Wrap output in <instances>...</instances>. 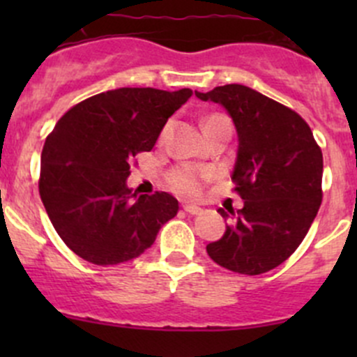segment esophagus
Segmentation results:
<instances>
[{"instance_id":"1","label":"esophagus","mask_w":357,"mask_h":357,"mask_svg":"<svg viewBox=\"0 0 357 357\" xmlns=\"http://www.w3.org/2000/svg\"><path fill=\"white\" fill-rule=\"evenodd\" d=\"M183 208H185V212H188V214H192V215L202 214V208L197 207V205H185Z\"/></svg>"}]
</instances>
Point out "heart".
I'll return each mask as SVG.
<instances>
[{
    "label": "heart",
    "mask_w": 357,
    "mask_h": 357,
    "mask_svg": "<svg viewBox=\"0 0 357 357\" xmlns=\"http://www.w3.org/2000/svg\"><path fill=\"white\" fill-rule=\"evenodd\" d=\"M214 119H225L221 115H211L204 121H214ZM212 178V172L207 171V169H199L192 167V165H183V167L174 169V171L169 174L167 181L169 186H171L172 192H176L178 195L186 197V199H195L202 193V188H204V183L208 181Z\"/></svg>",
    "instance_id": "obj_1"
}]
</instances>
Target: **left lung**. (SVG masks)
I'll list each match as a JSON object with an SVG mask.
<instances>
[{
    "instance_id": "left-lung-1",
    "label": "left lung",
    "mask_w": 357,
    "mask_h": 357,
    "mask_svg": "<svg viewBox=\"0 0 357 357\" xmlns=\"http://www.w3.org/2000/svg\"><path fill=\"white\" fill-rule=\"evenodd\" d=\"M195 95L228 112L238 136L231 179L243 207L229 214L219 208L229 225L207 245L208 257L242 275L275 269L301 245L318 214L321 150L301 115L248 86Z\"/></svg>"
}]
</instances>
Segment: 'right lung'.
Returning a JSON list of instances; mask_svg holds the SVG:
<instances>
[{"mask_svg": "<svg viewBox=\"0 0 357 357\" xmlns=\"http://www.w3.org/2000/svg\"><path fill=\"white\" fill-rule=\"evenodd\" d=\"M192 89L119 88L77 103L56 122L41 153L39 195L74 254L98 266L142 255L178 214L169 193L136 195L131 158L150 152Z\"/></svg>", "mask_w": 357, "mask_h": 357, "instance_id": "add662e5", "label": "right lung"}]
</instances>
